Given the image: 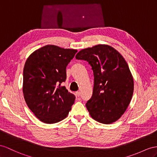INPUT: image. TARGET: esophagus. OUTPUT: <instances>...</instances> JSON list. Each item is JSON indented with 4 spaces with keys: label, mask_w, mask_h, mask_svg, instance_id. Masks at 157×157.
I'll use <instances>...</instances> for the list:
<instances>
[{
    "label": "esophagus",
    "mask_w": 157,
    "mask_h": 157,
    "mask_svg": "<svg viewBox=\"0 0 157 157\" xmlns=\"http://www.w3.org/2000/svg\"><path fill=\"white\" fill-rule=\"evenodd\" d=\"M75 95H76V96H78V97H79V96L80 95V91H76L75 92Z\"/></svg>",
    "instance_id": "obj_1"
}]
</instances>
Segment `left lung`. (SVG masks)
<instances>
[{
  "instance_id": "obj_1",
  "label": "left lung",
  "mask_w": 157,
  "mask_h": 157,
  "mask_svg": "<svg viewBox=\"0 0 157 157\" xmlns=\"http://www.w3.org/2000/svg\"><path fill=\"white\" fill-rule=\"evenodd\" d=\"M75 58L87 61L94 71L93 95L86 103L91 117L103 124L115 122L127 109L134 90L133 78L125 59L106 44L83 49Z\"/></svg>"
}]
</instances>
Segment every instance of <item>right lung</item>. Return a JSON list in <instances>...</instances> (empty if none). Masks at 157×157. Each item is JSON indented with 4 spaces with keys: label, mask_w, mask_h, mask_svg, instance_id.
I'll use <instances>...</instances> for the list:
<instances>
[{
    "label": "right lung",
    "mask_w": 157,
    "mask_h": 157,
    "mask_svg": "<svg viewBox=\"0 0 157 157\" xmlns=\"http://www.w3.org/2000/svg\"><path fill=\"white\" fill-rule=\"evenodd\" d=\"M77 52L46 45L27 58L23 70L24 98L40 121H61L71 109L75 97L61 83L66 81V66Z\"/></svg>",
    "instance_id": "1"
}]
</instances>
